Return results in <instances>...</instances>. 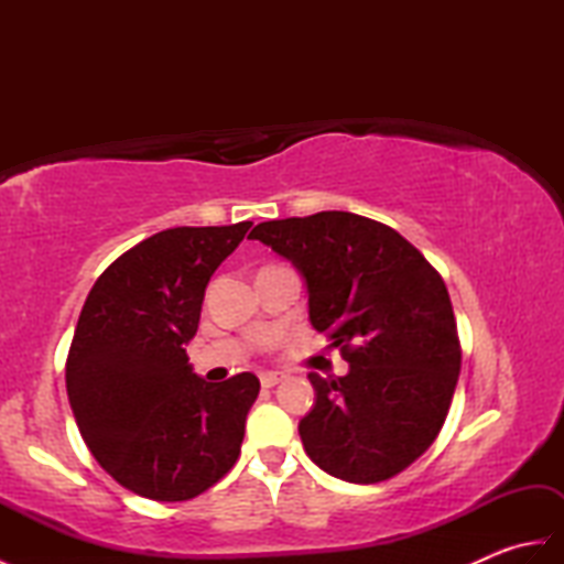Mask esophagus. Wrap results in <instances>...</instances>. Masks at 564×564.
I'll list each match as a JSON object with an SVG mask.
<instances>
[{
  "label": "esophagus",
  "mask_w": 564,
  "mask_h": 564,
  "mask_svg": "<svg viewBox=\"0 0 564 564\" xmlns=\"http://www.w3.org/2000/svg\"><path fill=\"white\" fill-rule=\"evenodd\" d=\"M259 380H261L263 388H273V386H279V382L283 380V376L281 373H271V370H267V373H259Z\"/></svg>",
  "instance_id": "34e87169"
}]
</instances>
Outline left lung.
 I'll list each match as a JSON object with an SVG mask.
<instances>
[{
  "instance_id": "8db88e82",
  "label": "left lung",
  "mask_w": 564,
  "mask_h": 564,
  "mask_svg": "<svg viewBox=\"0 0 564 564\" xmlns=\"http://www.w3.org/2000/svg\"><path fill=\"white\" fill-rule=\"evenodd\" d=\"M305 275L310 322L349 373H310L317 392L301 419L310 460L346 482L406 470L446 422L460 373V339L441 273L378 220L322 210L259 223L249 235Z\"/></svg>"
}]
</instances>
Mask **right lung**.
<instances>
[{
	"label": "right lung",
	"mask_w": 564,
	"mask_h": 564,
	"mask_svg": "<svg viewBox=\"0 0 564 564\" xmlns=\"http://www.w3.org/2000/svg\"><path fill=\"white\" fill-rule=\"evenodd\" d=\"M251 223L172 227L128 249L84 301L65 380L94 458L118 485L186 501L232 470L259 378L206 382L188 366L203 295Z\"/></svg>",
	"instance_id": "add662e5"
}]
</instances>
